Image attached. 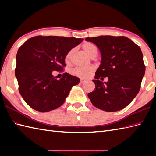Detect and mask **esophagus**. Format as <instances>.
<instances>
[{
  "mask_svg": "<svg viewBox=\"0 0 156 156\" xmlns=\"http://www.w3.org/2000/svg\"><path fill=\"white\" fill-rule=\"evenodd\" d=\"M80 82V84H84V83H85V82H86V80H83V79H81Z\"/></svg>",
  "mask_w": 156,
  "mask_h": 156,
  "instance_id": "esophagus-1",
  "label": "esophagus"
}]
</instances>
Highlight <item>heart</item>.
Returning <instances> with one entry per match:
<instances>
[{
	"instance_id": "heart-1",
	"label": "heart",
	"mask_w": 156,
	"mask_h": 156,
	"mask_svg": "<svg viewBox=\"0 0 156 156\" xmlns=\"http://www.w3.org/2000/svg\"><path fill=\"white\" fill-rule=\"evenodd\" d=\"M82 48H83L84 51L86 52L89 57L92 58V56L94 55H97V48H96V46L93 45L91 43H85L82 45ZM74 49H71L70 51H68V53L66 55L65 61L68 63L70 62L73 53H74ZM94 71L93 67H87V68H76L74 69H73L72 74L80 77L81 78H87L90 75L91 73Z\"/></svg>"
}]
</instances>
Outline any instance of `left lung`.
Here are the masks:
<instances>
[{
	"label": "left lung",
	"instance_id": "8db88e82",
	"mask_svg": "<svg viewBox=\"0 0 156 156\" xmlns=\"http://www.w3.org/2000/svg\"><path fill=\"white\" fill-rule=\"evenodd\" d=\"M99 49L101 61L95 72L94 91L88 97L95 107L107 112L120 111L130 103L140 90L145 72L140 48L124 36L87 37ZM101 77H108L102 83Z\"/></svg>",
	"mask_w": 156,
	"mask_h": 156
}]
</instances>
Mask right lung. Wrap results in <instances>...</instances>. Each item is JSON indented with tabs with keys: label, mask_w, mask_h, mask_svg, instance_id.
<instances>
[{
	"label": "right lung",
	"mask_w": 156,
	"mask_h": 156,
	"mask_svg": "<svg viewBox=\"0 0 156 156\" xmlns=\"http://www.w3.org/2000/svg\"><path fill=\"white\" fill-rule=\"evenodd\" d=\"M84 39L36 36L26 41L16 56L15 76L19 90L27 104L39 112L60 107L80 79L65 73L57 80L53 71H62L68 51Z\"/></svg>",
	"instance_id": "obj_1"
}]
</instances>
